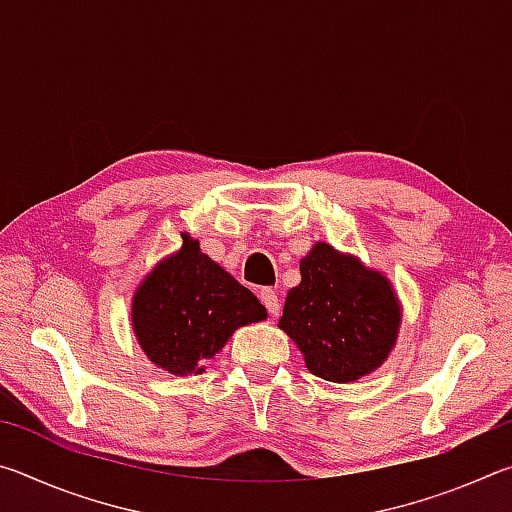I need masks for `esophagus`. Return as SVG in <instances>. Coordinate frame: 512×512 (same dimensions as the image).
Masks as SVG:
<instances>
[{
  "label": "esophagus",
  "instance_id": "obj_1",
  "mask_svg": "<svg viewBox=\"0 0 512 512\" xmlns=\"http://www.w3.org/2000/svg\"><path fill=\"white\" fill-rule=\"evenodd\" d=\"M259 298H262L268 314H271V316L280 314V300H277V293L273 289H268V287L262 289V293H259Z\"/></svg>",
  "mask_w": 512,
  "mask_h": 512
}]
</instances>
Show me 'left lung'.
Here are the masks:
<instances>
[{
	"label": "left lung",
	"mask_w": 512,
	"mask_h": 512,
	"mask_svg": "<svg viewBox=\"0 0 512 512\" xmlns=\"http://www.w3.org/2000/svg\"><path fill=\"white\" fill-rule=\"evenodd\" d=\"M300 275L280 327L305 354L311 375L345 384L379 368L402 316L386 277L327 244L311 248Z\"/></svg>",
	"instance_id": "left-lung-1"
}]
</instances>
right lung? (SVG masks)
<instances>
[{
	"mask_svg": "<svg viewBox=\"0 0 512 512\" xmlns=\"http://www.w3.org/2000/svg\"><path fill=\"white\" fill-rule=\"evenodd\" d=\"M266 318L253 291L201 253L198 241L146 277L133 300V327L155 366L187 377L205 370L237 327Z\"/></svg>",
	"mask_w": 512,
	"mask_h": 512,
	"instance_id": "1",
	"label": "right lung"
}]
</instances>
